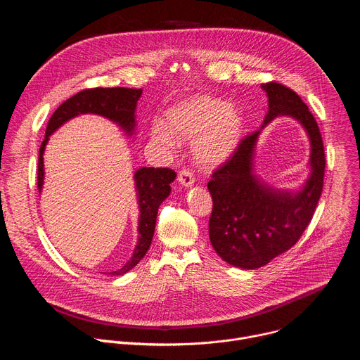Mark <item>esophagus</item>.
<instances>
[{
	"label": "esophagus",
	"instance_id": "obj_1",
	"mask_svg": "<svg viewBox=\"0 0 360 360\" xmlns=\"http://www.w3.org/2000/svg\"><path fill=\"white\" fill-rule=\"evenodd\" d=\"M178 182H179L182 186H185V188H191V186L193 185V182H195V178H193V175H192L191 171L182 169V171H179V174H178Z\"/></svg>",
	"mask_w": 360,
	"mask_h": 360
}]
</instances>
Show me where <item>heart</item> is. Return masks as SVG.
<instances>
[{"mask_svg":"<svg viewBox=\"0 0 360 360\" xmlns=\"http://www.w3.org/2000/svg\"><path fill=\"white\" fill-rule=\"evenodd\" d=\"M243 134V117L238 108L210 95L185 99L168 110L165 124L155 122L150 136L164 148L176 139H192L193 158L203 168H217L238 149Z\"/></svg>","mask_w":360,"mask_h":360,"instance_id":"1","label":"heart"}]
</instances>
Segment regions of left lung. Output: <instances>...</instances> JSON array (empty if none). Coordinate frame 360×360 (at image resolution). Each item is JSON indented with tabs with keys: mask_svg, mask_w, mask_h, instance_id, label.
Instances as JSON below:
<instances>
[{
	"mask_svg": "<svg viewBox=\"0 0 360 360\" xmlns=\"http://www.w3.org/2000/svg\"><path fill=\"white\" fill-rule=\"evenodd\" d=\"M262 89L268 114L261 129L243 138L208 182L214 202L211 243L225 262L242 269L265 266L297 242L316 210L326 165L319 127L300 96L278 82L264 84ZM276 116L297 120L311 142V174L297 191L275 190L254 174L255 142Z\"/></svg>",
	"mask_w": 360,
	"mask_h": 360,
	"instance_id": "left-lung-1",
	"label": "left lung"
}]
</instances>
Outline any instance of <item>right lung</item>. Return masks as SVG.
Wrapping results in <instances>:
<instances>
[{"mask_svg":"<svg viewBox=\"0 0 360 360\" xmlns=\"http://www.w3.org/2000/svg\"><path fill=\"white\" fill-rule=\"evenodd\" d=\"M142 95V89L132 88H92L84 89L64 104H61L57 111L49 118L46 125L45 138L39 148L38 157V191H42L44 185V150L48 143L49 136L53 135L60 127H63L70 120L84 115L94 114L104 117L114 124H117L127 135H134L136 121H135V110L136 102ZM176 178V174L169 168H139L134 174L135 191L138 196V242L135 245L131 259L121 268L108 275L121 276L131 271L138 262L143 258L148 252L153 232H155L157 215L160 205L169 196L171 184Z\"/></svg>","mask_w":360,"mask_h":360,"instance_id":"right-lung-1","label":"right lung"}]
</instances>
